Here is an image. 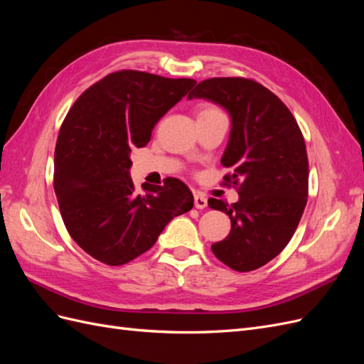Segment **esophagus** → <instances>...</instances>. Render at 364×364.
I'll return each instance as SVG.
<instances>
[{
    "label": "esophagus",
    "instance_id": "1",
    "mask_svg": "<svg viewBox=\"0 0 364 364\" xmlns=\"http://www.w3.org/2000/svg\"><path fill=\"white\" fill-rule=\"evenodd\" d=\"M194 206L197 209H203L208 206V199L206 196L202 193H194Z\"/></svg>",
    "mask_w": 364,
    "mask_h": 364
}]
</instances>
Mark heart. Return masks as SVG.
Segmentation results:
<instances>
[{
    "label": "heart",
    "mask_w": 364,
    "mask_h": 364,
    "mask_svg": "<svg viewBox=\"0 0 364 364\" xmlns=\"http://www.w3.org/2000/svg\"><path fill=\"white\" fill-rule=\"evenodd\" d=\"M215 111H218L217 107H214V106H205V107H202L200 109V112L199 114H206V112H215Z\"/></svg>",
    "instance_id": "heart-1"
}]
</instances>
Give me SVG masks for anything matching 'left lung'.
<instances>
[{
	"label": "left lung",
	"mask_w": 364,
	"mask_h": 364,
	"mask_svg": "<svg viewBox=\"0 0 364 364\" xmlns=\"http://www.w3.org/2000/svg\"><path fill=\"white\" fill-rule=\"evenodd\" d=\"M206 98L230 115L222 165L238 202L209 199L211 209L230 218L229 235L211 246L237 272H250L279 255L301 222L308 197V158L293 114L261 83L245 77L200 82L188 98Z\"/></svg>",
	"instance_id": "left-lung-1"
}]
</instances>
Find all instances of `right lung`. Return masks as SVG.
I'll use <instances>...</instances> for the list:
<instances>
[{
	"mask_svg": "<svg viewBox=\"0 0 364 364\" xmlns=\"http://www.w3.org/2000/svg\"><path fill=\"white\" fill-rule=\"evenodd\" d=\"M196 85L135 70L107 74L77 98L54 150V193L71 238L107 266H121L156 243L170 220L194 205L176 178L132 182L130 151Z\"/></svg>",
	"mask_w": 364,
	"mask_h": 364,
	"instance_id": "right-lung-1",
	"label": "right lung"
}]
</instances>
